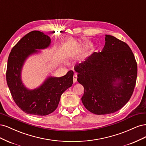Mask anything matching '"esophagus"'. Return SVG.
Listing matches in <instances>:
<instances>
[{"label":"esophagus","mask_w":146,"mask_h":146,"mask_svg":"<svg viewBox=\"0 0 146 146\" xmlns=\"http://www.w3.org/2000/svg\"><path fill=\"white\" fill-rule=\"evenodd\" d=\"M77 74H74V75H73V82L74 83H75V82H77Z\"/></svg>","instance_id":"esophagus-1"}]
</instances>
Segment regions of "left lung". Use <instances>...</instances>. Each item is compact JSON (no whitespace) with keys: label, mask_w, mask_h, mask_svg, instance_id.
I'll list each match as a JSON object with an SVG mask.
<instances>
[{"label":"left lung","mask_w":146,"mask_h":146,"mask_svg":"<svg viewBox=\"0 0 146 146\" xmlns=\"http://www.w3.org/2000/svg\"><path fill=\"white\" fill-rule=\"evenodd\" d=\"M105 40L101 52H94L74 68L84 88L83 104L96 115L112 113L124 107L137 78V63L130 46L113 36L106 35Z\"/></svg>","instance_id":"left-lung-1"}]
</instances>
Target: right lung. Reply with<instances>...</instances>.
Returning a JSON list of instances; mask_svg holds the SVG:
<instances>
[{"label": "right lung", "mask_w": 146, "mask_h": 146, "mask_svg": "<svg viewBox=\"0 0 146 146\" xmlns=\"http://www.w3.org/2000/svg\"><path fill=\"white\" fill-rule=\"evenodd\" d=\"M50 38L44 33L32 31L13 46L9 54L6 73L7 82L16 105L25 113L38 116L48 115L58 106L62 94L73 84V72L60 78L49 77L35 90L26 88L21 78L22 65L27 57L50 45Z\"/></svg>", "instance_id": "obj_1"}]
</instances>
